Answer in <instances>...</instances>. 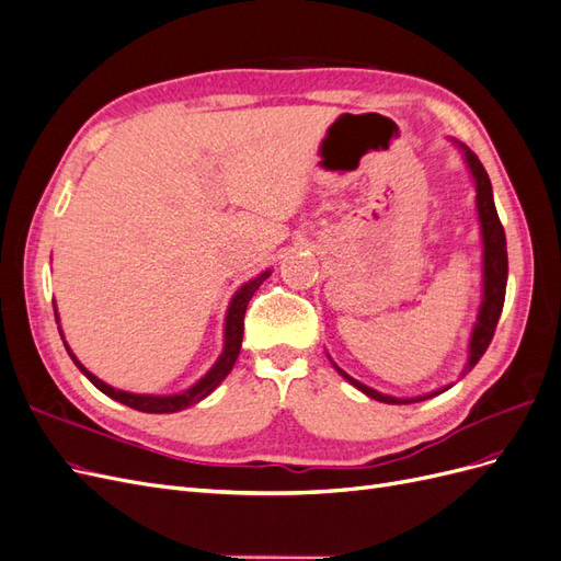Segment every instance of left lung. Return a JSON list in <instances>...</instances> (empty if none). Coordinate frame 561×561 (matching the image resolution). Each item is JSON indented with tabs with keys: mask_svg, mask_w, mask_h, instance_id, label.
I'll use <instances>...</instances> for the list:
<instances>
[{
	"mask_svg": "<svg viewBox=\"0 0 561 561\" xmlns=\"http://www.w3.org/2000/svg\"><path fill=\"white\" fill-rule=\"evenodd\" d=\"M456 145L461 147L463 159H466V163L470 168V175L474 180V194H478L474 196V203H478V217H480V229H482V304L478 311V322H474L472 334H470L468 363L461 371V377H466L468 371L480 363V358L489 348L491 339H494L496 325H499L503 301H505V285H507V250H505V231H503V225H501L496 206H494V192H491V182H489L484 165L480 163L478 157H474V151H470L466 145H461V142H456ZM334 369L348 383L363 390L365 396L375 398L379 402H386V404L421 402V400H428V398L445 393V390L449 388V386L439 388V390H433V393H428V396H419V398H393V396H383V393H379V390L348 377L346 371L339 369L336 365H334Z\"/></svg>",
	"mask_w": 561,
	"mask_h": 561,
	"instance_id": "obj_1",
	"label": "left lung"
}]
</instances>
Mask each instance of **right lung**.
Returning a JSON list of instances; mask_svg holds the SVG:
<instances>
[{
	"label": "right lung",
	"instance_id": "right-lung-1",
	"mask_svg": "<svg viewBox=\"0 0 561 561\" xmlns=\"http://www.w3.org/2000/svg\"><path fill=\"white\" fill-rule=\"evenodd\" d=\"M271 276V271H262L257 278L248 280L245 285L239 287V293L233 295L231 304H229V311H227V320H225V348L219 353L217 363L208 369L206 377H201L192 388L182 390V393H173V396H138V393H128V390H118L112 388L110 383L100 381L95 375L83 367L77 355L72 353V348L65 344L67 353H70V358L75 360V365L81 369V375H87V379L98 388L103 390L105 396H110L112 400L122 402L126 407H133V410L138 412H147V414H173L180 410H186V407H192L196 402H201L203 398H208L213 390L227 379L229 371L236 365V358H239L241 353V342H243V318H245V309H248V301L252 299V295L260 290V285ZM58 320V316H56ZM62 336V332H60Z\"/></svg>",
	"mask_w": 561,
	"mask_h": 561
}]
</instances>
